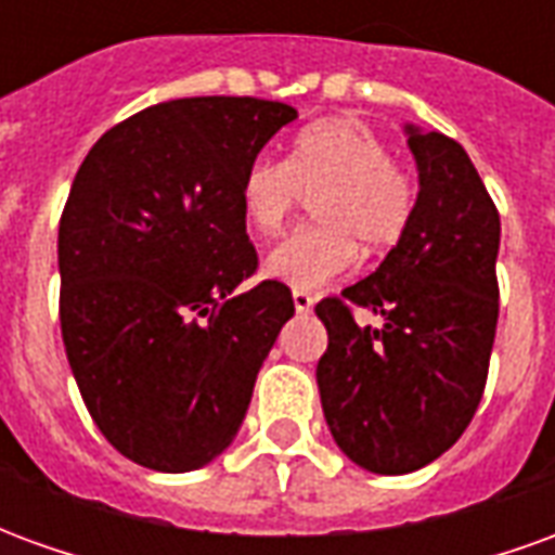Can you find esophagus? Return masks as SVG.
<instances>
[{"mask_svg":"<svg viewBox=\"0 0 555 555\" xmlns=\"http://www.w3.org/2000/svg\"><path fill=\"white\" fill-rule=\"evenodd\" d=\"M312 306H314V300L309 291H294V309H297V312L300 314L312 312Z\"/></svg>","mask_w":555,"mask_h":555,"instance_id":"esophagus-1","label":"esophagus"}]
</instances>
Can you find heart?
Wrapping results in <instances>:
<instances>
[{"label": "heart", "mask_w": 555, "mask_h": 555, "mask_svg": "<svg viewBox=\"0 0 555 555\" xmlns=\"http://www.w3.org/2000/svg\"><path fill=\"white\" fill-rule=\"evenodd\" d=\"M314 229L294 231L264 258V273L294 291H314L369 255L392 249L413 217V183L389 145L357 118H326L291 142L285 163L253 159L237 183V205L255 237H276L300 195H314Z\"/></svg>", "instance_id": "heart-1"}]
</instances>
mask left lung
I'll list each match as a JSON object with an SVG mask.
<instances>
[{"instance_id": "left-lung-1", "label": "left lung", "mask_w": 555, "mask_h": 555, "mask_svg": "<svg viewBox=\"0 0 555 555\" xmlns=\"http://www.w3.org/2000/svg\"><path fill=\"white\" fill-rule=\"evenodd\" d=\"M418 193L404 237L372 276L314 306L318 389L350 461L404 476L452 449L476 416L500 318V214L454 139L404 125ZM385 324L360 327L352 309Z\"/></svg>"}]
</instances>
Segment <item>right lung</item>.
<instances>
[{
  "label": "right lung",
  "mask_w": 555,
  "mask_h": 555,
  "mask_svg": "<svg viewBox=\"0 0 555 555\" xmlns=\"http://www.w3.org/2000/svg\"><path fill=\"white\" fill-rule=\"evenodd\" d=\"M297 118L258 98H181L106 130L59 222L62 338L94 425L133 464L190 473L237 437L294 314L258 267L243 169Z\"/></svg>",
  "instance_id": "obj_1"
}]
</instances>
